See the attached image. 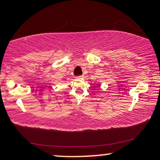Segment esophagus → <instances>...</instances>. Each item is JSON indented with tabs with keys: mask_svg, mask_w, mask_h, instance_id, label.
<instances>
[{
	"mask_svg": "<svg viewBox=\"0 0 160 160\" xmlns=\"http://www.w3.org/2000/svg\"><path fill=\"white\" fill-rule=\"evenodd\" d=\"M82 75H78V76H77L76 78H82Z\"/></svg>",
	"mask_w": 160,
	"mask_h": 160,
	"instance_id": "esophagus-1",
	"label": "esophagus"
}]
</instances>
